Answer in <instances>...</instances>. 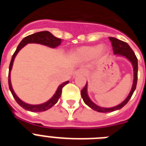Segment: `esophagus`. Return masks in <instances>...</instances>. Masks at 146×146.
Instances as JSON below:
<instances>
[{
    "label": "esophagus",
    "instance_id": "obj_1",
    "mask_svg": "<svg viewBox=\"0 0 146 146\" xmlns=\"http://www.w3.org/2000/svg\"><path fill=\"white\" fill-rule=\"evenodd\" d=\"M85 73H86V72H85L84 69H77V70L75 72V73H74V77H76V76L80 75V74H85Z\"/></svg>",
    "mask_w": 146,
    "mask_h": 146
}]
</instances>
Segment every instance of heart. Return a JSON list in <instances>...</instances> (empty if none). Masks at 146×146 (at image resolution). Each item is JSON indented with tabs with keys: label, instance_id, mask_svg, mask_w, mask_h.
<instances>
[{
	"label": "heart",
	"instance_id": "obj_1",
	"mask_svg": "<svg viewBox=\"0 0 146 146\" xmlns=\"http://www.w3.org/2000/svg\"><path fill=\"white\" fill-rule=\"evenodd\" d=\"M107 52V48L101 45L86 46L77 49L74 52V55L80 60H89L95 57L96 55L101 56Z\"/></svg>",
	"mask_w": 146,
	"mask_h": 146
}]
</instances>
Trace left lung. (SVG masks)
I'll return each mask as SVG.
<instances>
[{
    "instance_id": "obj_1",
    "label": "left lung",
    "mask_w": 146,
    "mask_h": 146,
    "mask_svg": "<svg viewBox=\"0 0 146 146\" xmlns=\"http://www.w3.org/2000/svg\"><path fill=\"white\" fill-rule=\"evenodd\" d=\"M109 39L110 40V42L112 43L113 50L115 55L124 56L125 58H126L131 63L134 69V80L131 91H130L129 96L126 97V99H125L124 101L120 104H118V105H117V106L110 108H101V107L96 105V104H94L91 101L90 98L88 97V96L87 82H86L85 87L81 90V96H82V99H83L84 102L87 104L88 106L90 107L91 109L94 110H96L97 112H100V113H110V112H113L115 111V110H118L121 109L123 106H125L127 104V102L129 101V99H131V96H132V94H133L134 91H135V88H136L137 82L138 64H137V58L136 55H135L133 50H131V47H129V45L126 42H123V41L118 39L116 38H114V37H109Z\"/></svg>"
}]
</instances>
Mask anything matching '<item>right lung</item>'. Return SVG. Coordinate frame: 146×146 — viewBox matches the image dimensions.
I'll return each instance as SVG.
<instances>
[{
  "label": "right lung",
  "mask_w": 146,
  "mask_h": 146,
  "mask_svg": "<svg viewBox=\"0 0 146 146\" xmlns=\"http://www.w3.org/2000/svg\"><path fill=\"white\" fill-rule=\"evenodd\" d=\"M28 43L41 44L46 45L47 47L55 48V47H58V45L60 44V43H61V39L57 38V37L54 36L51 33H50L49 31H40L38 32V33L29 35V36H28L25 37V38H23L21 41V42L19 44L16 51L15 52V53L13 54L11 62H10L9 71V90L11 92L13 97L15 98V99L16 100L17 102L18 103V104L20 105L23 109L28 110V111L36 112V113H38V112H43L45 111V110H49L50 108H51L53 105H55V104L58 102L59 98L61 96L62 89H63L64 86H65L67 83H69V81H66V82L62 83L60 86H59V87L57 89V91H56L55 94H54V96H52L50 100H48L47 102L43 103V104H37V105H33V104H27V103H25L24 102L20 100V99L17 96L15 91L13 90L12 87H11L10 74H11V70L13 66V62H14V60H15V56H16L17 54L18 53V52H19L23 47H25V45Z\"/></svg>",
  "instance_id": "1"
}]
</instances>
